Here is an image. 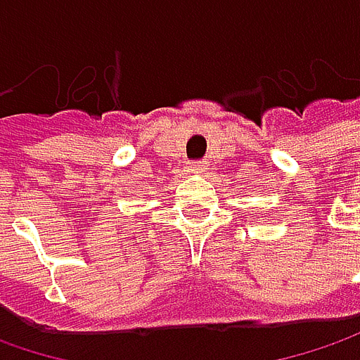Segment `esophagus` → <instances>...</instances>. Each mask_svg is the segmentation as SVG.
Instances as JSON below:
<instances>
[{
    "instance_id": "obj_1",
    "label": "esophagus",
    "mask_w": 360,
    "mask_h": 360,
    "mask_svg": "<svg viewBox=\"0 0 360 360\" xmlns=\"http://www.w3.org/2000/svg\"><path fill=\"white\" fill-rule=\"evenodd\" d=\"M204 168H206V162H192V164L188 166V172L200 174Z\"/></svg>"
}]
</instances>
